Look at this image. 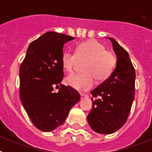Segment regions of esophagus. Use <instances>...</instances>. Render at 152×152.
<instances>
[{
	"label": "esophagus",
	"mask_w": 152,
	"mask_h": 152,
	"mask_svg": "<svg viewBox=\"0 0 152 152\" xmlns=\"http://www.w3.org/2000/svg\"><path fill=\"white\" fill-rule=\"evenodd\" d=\"M88 94H80V98H81V99H84V98H88Z\"/></svg>",
	"instance_id": "obj_1"
}]
</instances>
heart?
<instances>
[{
    "instance_id": "heart-1",
    "label": "heart",
    "mask_w": 152,
    "mask_h": 152,
    "mask_svg": "<svg viewBox=\"0 0 152 152\" xmlns=\"http://www.w3.org/2000/svg\"><path fill=\"white\" fill-rule=\"evenodd\" d=\"M86 61L82 68L83 73L70 74L64 79V83L77 91H88L94 86V77L100 82L110 77L115 64L116 57L106 47L96 40H88L77 44L75 53L69 50L61 55V66L66 72H72L77 63Z\"/></svg>"
}]
</instances>
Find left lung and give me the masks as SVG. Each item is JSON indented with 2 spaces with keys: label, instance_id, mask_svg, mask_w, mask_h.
<instances>
[{
  "label": "left lung",
  "instance_id": "obj_1",
  "mask_svg": "<svg viewBox=\"0 0 152 152\" xmlns=\"http://www.w3.org/2000/svg\"><path fill=\"white\" fill-rule=\"evenodd\" d=\"M116 55V65L110 76L91 91L94 97L88 122L100 134L117 131L127 120L135 94V71L129 56L114 39L109 37Z\"/></svg>",
  "mask_w": 152,
  "mask_h": 152
}]
</instances>
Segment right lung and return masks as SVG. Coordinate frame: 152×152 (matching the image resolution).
<instances>
[{
	"instance_id": "right-lung-1",
	"label": "right lung",
	"mask_w": 152,
	"mask_h": 152,
	"mask_svg": "<svg viewBox=\"0 0 152 152\" xmlns=\"http://www.w3.org/2000/svg\"><path fill=\"white\" fill-rule=\"evenodd\" d=\"M75 37L48 32L32 42L20 68V96L26 113L36 128L51 132L64 123L80 94L61 84L64 73L63 46ZM62 87L58 93L56 86Z\"/></svg>"
}]
</instances>
